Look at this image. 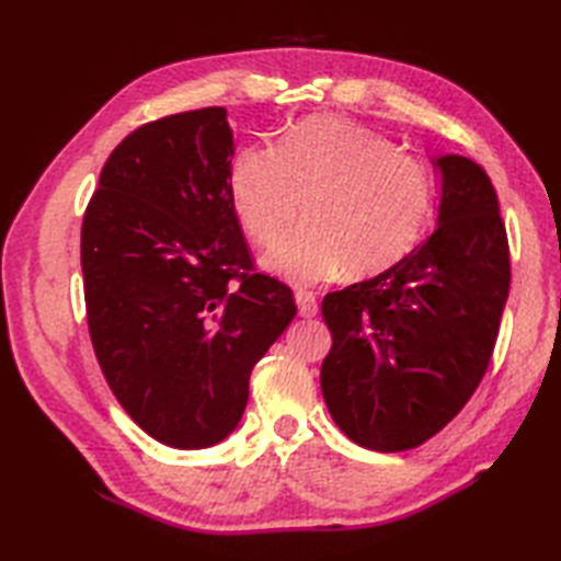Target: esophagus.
Segmentation results:
<instances>
[{"mask_svg": "<svg viewBox=\"0 0 561 561\" xmlns=\"http://www.w3.org/2000/svg\"><path fill=\"white\" fill-rule=\"evenodd\" d=\"M294 296H296V306H299L301 318H313V316H318V301H316V294H313V291L299 289Z\"/></svg>", "mask_w": 561, "mask_h": 561, "instance_id": "obj_1", "label": "esophagus"}]
</instances>
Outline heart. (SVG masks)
<instances>
[{
  "instance_id": "1",
  "label": "heart",
  "mask_w": 561,
  "mask_h": 561,
  "mask_svg": "<svg viewBox=\"0 0 561 561\" xmlns=\"http://www.w3.org/2000/svg\"><path fill=\"white\" fill-rule=\"evenodd\" d=\"M301 226L262 267L294 284L390 270L420 243L432 214V175L396 141L350 117L313 115L274 145H243L229 163V197L243 231L270 243L302 197Z\"/></svg>"
}]
</instances>
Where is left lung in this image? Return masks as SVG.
Here are the masks:
<instances>
[{
	"label": "left lung",
	"mask_w": 561,
	"mask_h": 561,
	"mask_svg": "<svg viewBox=\"0 0 561 561\" xmlns=\"http://www.w3.org/2000/svg\"><path fill=\"white\" fill-rule=\"evenodd\" d=\"M434 233L398 265L323 299L320 388L354 444L396 453L438 434L478 390L508 299L499 199L480 163L440 153Z\"/></svg>",
	"instance_id": "1"
}]
</instances>
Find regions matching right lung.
<instances>
[{"label":"right lung","instance_id":"obj_1","mask_svg":"<svg viewBox=\"0 0 561 561\" xmlns=\"http://www.w3.org/2000/svg\"><path fill=\"white\" fill-rule=\"evenodd\" d=\"M224 108L141 125L105 161L81 226L93 350L125 412L163 446L219 444L296 316L253 262L229 197Z\"/></svg>","mask_w":561,"mask_h":561}]
</instances>
